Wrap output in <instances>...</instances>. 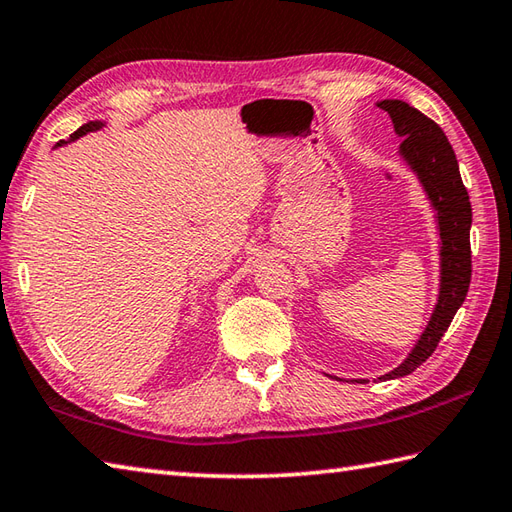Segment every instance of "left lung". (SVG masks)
I'll list each match as a JSON object with an SVG mask.
<instances>
[{
    "label": "left lung",
    "mask_w": 512,
    "mask_h": 512,
    "mask_svg": "<svg viewBox=\"0 0 512 512\" xmlns=\"http://www.w3.org/2000/svg\"><path fill=\"white\" fill-rule=\"evenodd\" d=\"M378 108L389 112L393 128L402 137L400 154L409 163V168L417 174L429 196L433 210L437 212V227H440L442 249H440V298L433 316L426 325L424 333L417 340L413 351L409 353L400 367L391 373L382 375L380 380L402 378L413 373L422 362L429 360L437 349L448 325L453 322L457 309L468 294L471 285V201L462 183L460 165H457L455 152L448 143L444 130L433 119L415 110L406 101L384 99ZM367 380H360L364 384Z\"/></svg>",
    "instance_id": "left-lung-1"
}]
</instances>
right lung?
<instances>
[{"mask_svg": "<svg viewBox=\"0 0 512 512\" xmlns=\"http://www.w3.org/2000/svg\"><path fill=\"white\" fill-rule=\"evenodd\" d=\"M101 121H90V123H86V125H81V128L77 130V132H72L70 134V141H75V139H79V137H83V134L86 132H92V130H99L101 128ZM61 143H66V141H59L57 145H61Z\"/></svg>", "mask_w": 512, "mask_h": 512, "instance_id": "obj_1", "label": "right lung"}]
</instances>
